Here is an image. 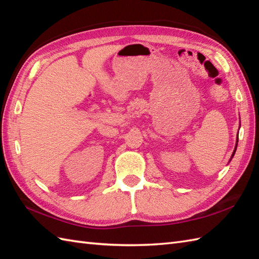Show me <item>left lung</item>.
Instances as JSON below:
<instances>
[{
    "instance_id": "1",
    "label": "left lung",
    "mask_w": 259,
    "mask_h": 259,
    "mask_svg": "<svg viewBox=\"0 0 259 259\" xmlns=\"http://www.w3.org/2000/svg\"><path fill=\"white\" fill-rule=\"evenodd\" d=\"M237 142H238V134H237V140H236V146H235V149H234V151H233V154H232V157H231V160L233 159V157H234V154H235V152H236V149H237ZM230 160V161H231Z\"/></svg>"
}]
</instances>
